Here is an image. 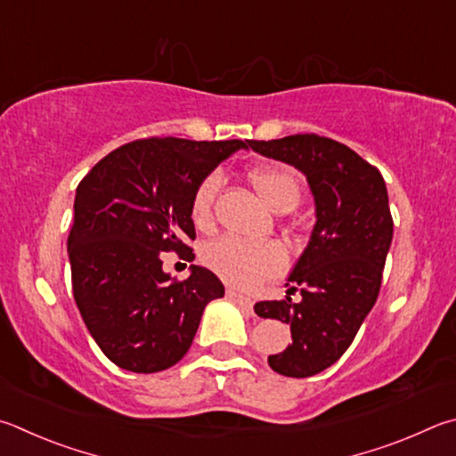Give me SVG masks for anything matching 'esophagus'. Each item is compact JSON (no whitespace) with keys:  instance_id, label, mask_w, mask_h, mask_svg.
Returning <instances> with one entry per match:
<instances>
[{"instance_id":"34e87169","label":"esophagus","mask_w":456,"mask_h":456,"mask_svg":"<svg viewBox=\"0 0 456 456\" xmlns=\"http://www.w3.org/2000/svg\"><path fill=\"white\" fill-rule=\"evenodd\" d=\"M227 297H229L231 301H235V303H239V305H243L245 309H249V311L253 309V301L249 299V297H245V295L237 293V291H231V289L227 291Z\"/></svg>"}]
</instances>
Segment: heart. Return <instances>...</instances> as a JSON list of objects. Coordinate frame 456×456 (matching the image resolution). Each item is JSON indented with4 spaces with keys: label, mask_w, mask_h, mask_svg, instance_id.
Masks as SVG:
<instances>
[{
    "label": "heart",
    "mask_w": 456,
    "mask_h": 456,
    "mask_svg": "<svg viewBox=\"0 0 456 456\" xmlns=\"http://www.w3.org/2000/svg\"><path fill=\"white\" fill-rule=\"evenodd\" d=\"M249 181L273 211H291L299 203L301 181L297 173L281 167H256ZM221 187V175L211 173L197 185L191 200V219L200 229L213 225V203ZM203 261L213 273L239 289H255L263 281L279 275L287 265V253L279 243H247L223 237L203 251Z\"/></svg>",
    "instance_id": "obj_1"
}]
</instances>
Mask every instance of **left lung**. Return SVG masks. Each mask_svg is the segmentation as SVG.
<instances>
[{
    "label": "left lung",
    "mask_w": 456,
    "mask_h": 456,
    "mask_svg": "<svg viewBox=\"0 0 456 456\" xmlns=\"http://www.w3.org/2000/svg\"><path fill=\"white\" fill-rule=\"evenodd\" d=\"M253 151L299 169L314 200V227L289 275L301 301H261L255 313L291 327L293 343L269 367L305 379L335 365L375 305L393 217L385 179L343 143L314 134L251 142Z\"/></svg>",
    "instance_id": "obj_1"
}]
</instances>
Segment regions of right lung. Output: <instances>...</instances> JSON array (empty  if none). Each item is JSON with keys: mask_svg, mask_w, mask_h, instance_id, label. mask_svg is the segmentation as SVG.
Returning <instances> with one entry per match:
<instances>
[{"mask_svg": "<svg viewBox=\"0 0 456 456\" xmlns=\"http://www.w3.org/2000/svg\"><path fill=\"white\" fill-rule=\"evenodd\" d=\"M249 139H137L105 155L81 179L68 239L77 309L99 349L131 372H159L185 357L207 303L225 287L191 265L185 281L163 271L161 253L195 259L197 185Z\"/></svg>", "mask_w": 456, "mask_h": 456, "instance_id": "right-lung-1", "label": "right lung"}]
</instances>
